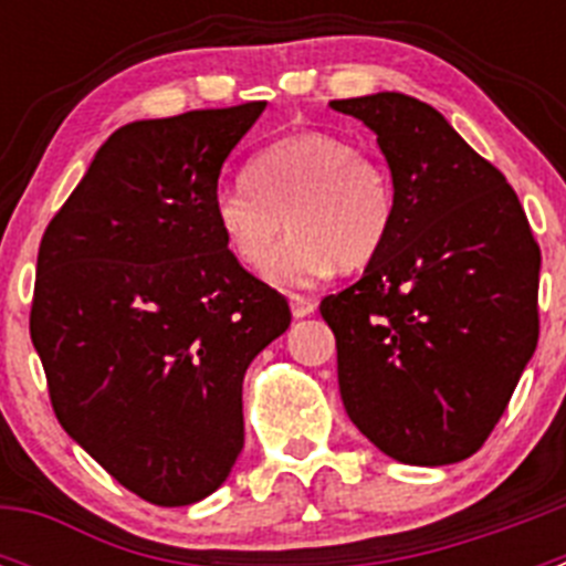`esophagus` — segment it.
Returning <instances> with one entry per match:
<instances>
[{"mask_svg":"<svg viewBox=\"0 0 566 566\" xmlns=\"http://www.w3.org/2000/svg\"><path fill=\"white\" fill-rule=\"evenodd\" d=\"M289 306H292V314L297 319H303V317H308V314H314V300H308V297H300V294H294V297H289Z\"/></svg>","mask_w":566,"mask_h":566,"instance_id":"esophagus-1","label":"esophagus"}]
</instances>
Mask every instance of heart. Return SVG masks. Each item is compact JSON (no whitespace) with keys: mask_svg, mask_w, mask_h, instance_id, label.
Segmentation results:
<instances>
[{"mask_svg":"<svg viewBox=\"0 0 566 566\" xmlns=\"http://www.w3.org/2000/svg\"><path fill=\"white\" fill-rule=\"evenodd\" d=\"M243 178L214 192V223L229 252L260 269L289 222L293 234L266 264V277L280 289L317 286L334 266H368L391 234V172L345 135H286L254 153Z\"/></svg>","mask_w":566,"mask_h":566,"instance_id":"b5f03b06","label":"heart"}]
</instances>
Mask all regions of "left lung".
I'll list each match as a JSON object with an SVG mask.
<instances>
[{"mask_svg":"<svg viewBox=\"0 0 566 566\" xmlns=\"http://www.w3.org/2000/svg\"><path fill=\"white\" fill-rule=\"evenodd\" d=\"M332 107L377 133L397 189L382 252L319 303L339 397L397 462H462L536 352L542 249L504 175L431 104L377 93Z\"/></svg>","mask_w":566,"mask_h":566,"instance_id":"obj_1","label":"left lung"}]
</instances>
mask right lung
Listing matches in <instances>:
<instances>
[{
    "label": "right lung",
    "mask_w": 566,
    "mask_h": 566,
    "mask_svg": "<svg viewBox=\"0 0 566 566\" xmlns=\"http://www.w3.org/2000/svg\"><path fill=\"white\" fill-rule=\"evenodd\" d=\"M266 102L115 129L39 247L30 339L59 424L158 507L201 502L243 448V374L292 323L212 201Z\"/></svg>",
    "instance_id": "obj_1"
}]
</instances>
